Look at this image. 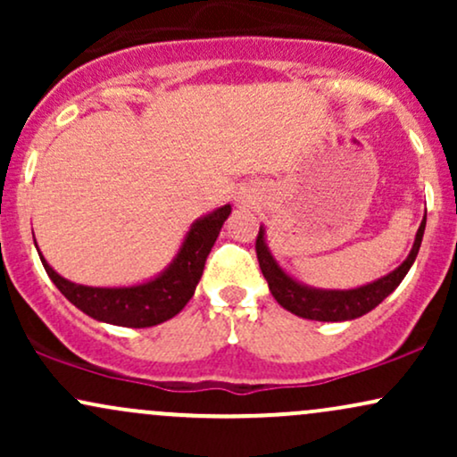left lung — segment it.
<instances>
[{
  "instance_id": "obj_1",
  "label": "left lung",
  "mask_w": 457,
  "mask_h": 457,
  "mask_svg": "<svg viewBox=\"0 0 457 457\" xmlns=\"http://www.w3.org/2000/svg\"><path fill=\"white\" fill-rule=\"evenodd\" d=\"M423 229H426V219L421 221L417 238H414L412 251L408 255L406 262L389 272L382 279L367 283L363 287H356V290H312V287L301 286L292 277H287L277 262L272 260L264 245V229L260 228L258 238H255V253H258V262L262 275L266 277L270 287V295L275 296V301L279 303L283 309L292 312L298 318L307 320H320V322H339V320H353L363 316V313L371 312L374 307H378L386 296L400 286L406 272L411 270L414 258L419 253V246L423 240Z\"/></svg>"
}]
</instances>
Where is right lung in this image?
I'll return each instance as SVG.
<instances>
[{"instance_id":"1","label":"right lung","mask_w":457,"mask_h":457,"mask_svg":"<svg viewBox=\"0 0 457 457\" xmlns=\"http://www.w3.org/2000/svg\"><path fill=\"white\" fill-rule=\"evenodd\" d=\"M232 208L223 206L193 223L191 232L185 238L180 253L162 275L148 283L133 287H87L79 286L60 277L46 264L43 266L57 290L83 313L101 322L118 324V327L145 328L165 322L182 312L191 301L195 286L204 272L208 253L217 240L221 225Z\"/></svg>"}]
</instances>
